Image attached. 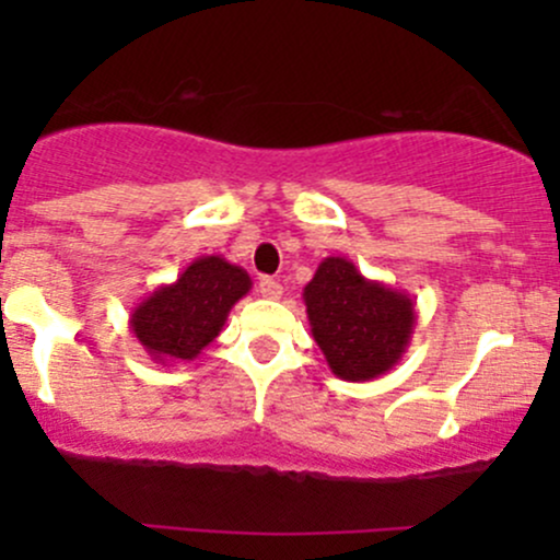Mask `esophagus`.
I'll list each match as a JSON object with an SVG mask.
<instances>
[{"label":"esophagus","mask_w":560,"mask_h":560,"mask_svg":"<svg viewBox=\"0 0 560 560\" xmlns=\"http://www.w3.org/2000/svg\"><path fill=\"white\" fill-rule=\"evenodd\" d=\"M258 294L260 298H266V300H279L281 298V284L276 279H260V284H258Z\"/></svg>","instance_id":"esophagus-1"}]
</instances>
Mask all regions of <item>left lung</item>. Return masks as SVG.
<instances>
[{"instance_id": "left-lung-1", "label": "left lung", "mask_w": 560, "mask_h": 560, "mask_svg": "<svg viewBox=\"0 0 560 560\" xmlns=\"http://www.w3.org/2000/svg\"><path fill=\"white\" fill-rule=\"evenodd\" d=\"M302 300L313 339L345 382H371L395 369L419 320L408 292L365 279L347 258L320 260Z\"/></svg>"}]
</instances>
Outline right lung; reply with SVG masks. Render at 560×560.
Listing matches in <instances>:
<instances>
[{"label": "right lung", "instance_id": "obj_1", "mask_svg": "<svg viewBox=\"0 0 560 560\" xmlns=\"http://www.w3.org/2000/svg\"><path fill=\"white\" fill-rule=\"evenodd\" d=\"M253 289L244 268L199 255L171 284L152 289L128 316V329L160 365L195 361L223 331L231 307Z\"/></svg>", "mask_w": 560, "mask_h": 560}]
</instances>
